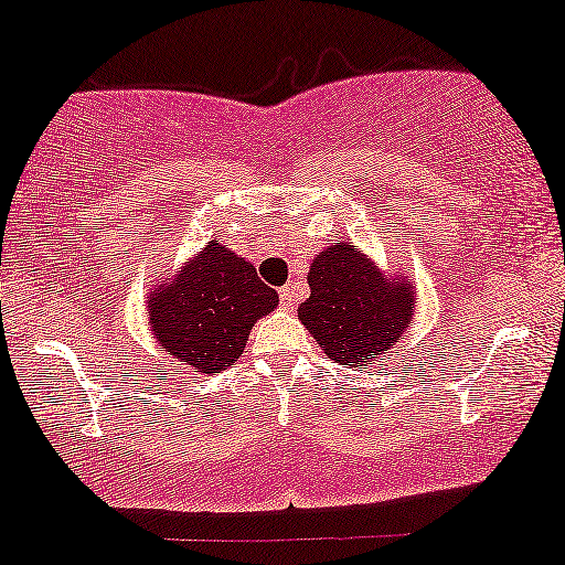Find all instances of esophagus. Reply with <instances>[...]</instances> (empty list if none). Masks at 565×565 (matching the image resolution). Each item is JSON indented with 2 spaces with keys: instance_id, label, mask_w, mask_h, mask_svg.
Returning a JSON list of instances; mask_svg holds the SVG:
<instances>
[{
  "instance_id": "esophagus-1",
  "label": "esophagus",
  "mask_w": 565,
  "mask_h": 565,
  "mask_svg": "<svg viewBox=\"0 0 565 565\" xmlns=\"http://www.w3.org/2000/svg\"><path fill=\"white\" fill-rule=\"evenodd\" d=\"M278 297H281V305L287 310H291L295 308V297H297V284L291 281V284H287V287H281L278 289Z\"/></svg>"
}]
</instances>
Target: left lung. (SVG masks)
Returning <instances> with one entry per match:
<instances>
[{
  "label": "left lung",
  "instance_id": "obj_1",
  "mask_svg": "<svg viewBox=\"0 0 565 565\" xmlns=\"http://www.w3.org/2000/svg\"><path fill=\"white\" fill-rule=\"evenodd\" d=\"M308 284L310 297L297 316L318 348L350 369L382 363L416 316L413 278L382 270L352 242L312 257Z\"/></svg>",
  "mask_w": 565,
  "mask_h": 565
}]
</instances>
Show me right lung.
<instances>
[{"mask_svg": "<svg viewBox=\"0 0 565 565\" xmlns=\"http://www.w3.org/2000/svg\"><path fill=\"white\" fill-rule=\"evenodd\" d=\"M276 305V289L257 278L255 265L217 239L147 291L154 342L166 355L207 376L236 363L253 326Z\"/></svg>", "mask_w": 565, "mask_h": 565, "instance_id": "1", "label": "right lung"}]
</instances>
